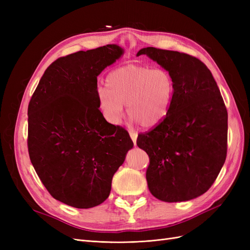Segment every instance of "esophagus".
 I'll return each instance as SVG.
<instances>
[{
	"mask_svg": "<svg viewBox=\"0 0 250 250\" xmlns=\"http://www.w3.org/2000/svg\"><path fill=\"white\" fill-rule=\"evenodd\" d=\"M129 134H130V138H131V140H132L133 144H134V145H135V144H137V138H138V133L135 132V131H133V130H130V131H129Z\"/></svg>",
	"mask_w": 250,
	"mask_h": 250,
	"instance_id": "34e87169",
	"label": "esophagus"
}]
</instances>
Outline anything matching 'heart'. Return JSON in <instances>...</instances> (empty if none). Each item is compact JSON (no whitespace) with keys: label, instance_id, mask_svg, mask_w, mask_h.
<instances>
[{"label":"heart","instance_id":"1","mask_svg":"<svg viewBox=\"0 0 250 250\" xmlns=\"http://www.w3.org/2000/svg\"><path fill=\"white\" fill-rule=\"evenodd\" d=\"M107 89L98 92V107L109 123L119 124L127 105L130 118L150 129L161 124L170 111L175 84L169 72L150 66L127 64L111 71Z\"/></svg>","mask_w":250,"mask_h":250}]
</instances>
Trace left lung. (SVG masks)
<instances>
[{
    "label": "left lung",
    "mask_w": 250,
    "mask_h": 250,
    "mask_svg": "<svg viewBox=\"0 0 250 250\" xmlns=\"http://www.w3.org/2000/svg\"><path fill=\"white\" fill-rule=\"evenodd\" d=\"M147 55L169 72L175 84L168 116L140 133L146 151L148 188L166 202L194 199L215 183L228 153V110L208 66L192 55L153 47Z\"/></svg>",
    "instance_id": "8db88e82"
}]
</instances>
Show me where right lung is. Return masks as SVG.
<instances>
[{"label": "right lung", "instance_id": "1", "mask_svg": "<svg viewBox=\"0 0 250 250\" xmlns=\"http://www.w3.org/2000/svg\"><path fill=\"white\" fill-rule=\"evenodd\" d=\"M123 54L117 44L56 59L28 105V151L56 200L77 208L108 198L113 174L133 147L129 133L98 108L97 76Z\"/></svg>", "mask_w": 250, "mask_h": 250}]
</instances>
